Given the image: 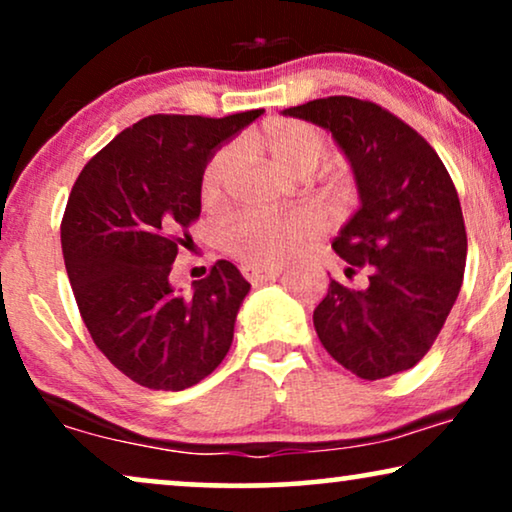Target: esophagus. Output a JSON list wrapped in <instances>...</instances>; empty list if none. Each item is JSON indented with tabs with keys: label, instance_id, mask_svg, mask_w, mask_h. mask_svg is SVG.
I'll list each match as a JSON object with an SVG mask.
<instances>
[{
	"label": "esophagus",
	"instance_id": "esophagus-1",
	"mask_svg": "<svg viewBox=\"0 0 512 512\" xmlns=\"http://www.w3.org/2000/svg\"><path fill=\"white\" fill-rule=\"evenodd\" d=\"M242 272L251 284H263L282 275V268H254V265H244Z\"/></svg>",
	"mask_w": 512,
	"mask_h": 512
}]
</instances>
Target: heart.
Listing matches in <instances>:
<instances>
[{
  "mask_svg": "<svg viewBox=\"0 0 512 512\" xmlns=\"http://www.w3.org/2000/svg\"><path fill=\"white\" fill-rule=\"evenodd\" d=\"M265 146L275 163L296 177H307L328 158V139L319 128L303 121H275L265 128ZM240 151L226 146L209 160L202 174V198L216 202L223 198L228 177ZM321 230V223L310 212L286 216L251 214L237 219L223 233V247L254 268H277L289 261Z\"/></svg>",
  "mask_w": 512,
  "mask_h": 512,
  "instance_id": "obj_1",
  "label": "heart"
}]
</instances>
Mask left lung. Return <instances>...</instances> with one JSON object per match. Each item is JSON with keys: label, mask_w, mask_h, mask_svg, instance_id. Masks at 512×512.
Here are the masks:
<instances>
[{"label": "left lung", "mask_w": 512, "mask_h": 512, "mask_svg": "<svg viewBox=\"0 0 512 512\" xmlns=\"http://www.w3.org/2000/svg\"><path fill=\"white\" fill-rule=\"evenodd\" d=\"M282 114L331 132L359 195L333 249L370 268L368 286L331 279L314 310L321 345L363 380L403 373L431 349L464 279L457 188L429 142L373 102L335 95Z\"/></svg>", "instance_id": "1"}]
</instances>
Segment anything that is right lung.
<instances>
[{
  "label": "right lung",
  "instance_id": "obj_1",
  "mask_svg": "<svg viewBox=\"0 0 512 512\" xmlns=\"http://www.w3.org/2000/svg\"><path fill=\"white\" fill-rule=\"evenodd\" d=\"M261 114L146 116L90 158L69 193L60 240L83 324L142 387H193L233 345L251 289L242 272L219 261L184 296L170 270L200 216L209 160Z\"/></svg>",
  "mask_w": 512,
  "mask_h": 512
}]
</instances>
